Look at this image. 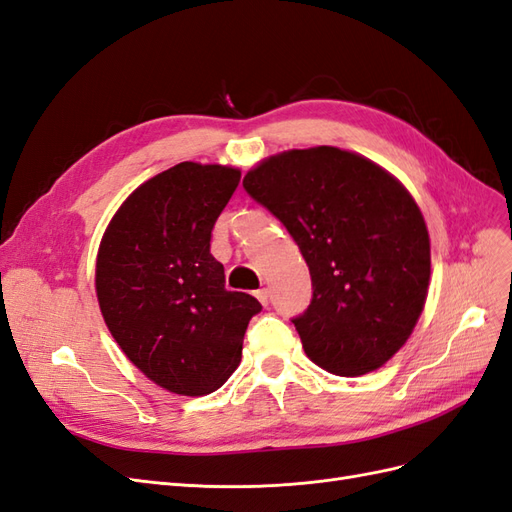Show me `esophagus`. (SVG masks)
<instances>
[{
    "instance_id": "esophagus-1",
    "label": "esophagus",
    "mask_w": 512,
    "mask_h": 512,
    "mask_svg": "<svg viewBox=\"0 0 512 512\" xmlns=\"http://www.w3.org/2000/svg\"><path fill=\"white\" fill-rule=\"evenodd\" d=\"M256 299H258L262 305H269V290H267V288L256 290Z\"/></svg>"
}]
</instances>
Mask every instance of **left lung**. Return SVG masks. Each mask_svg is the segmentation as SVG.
Here are the masks:
<instances>
[{
	"mask_svg": "<svg viewBox=\"0 0 512 512\" xmlns=\"http://www.w3.org/2000/svg\"><path fill=\"white\" fill-rule=\"evenodd\" d=\"M309 267L312 301L292 318L305 354L335 376H363L406 344L431 275L429 232L410 192L359 153L292 149L243 179Z\"/></svg>",
	"mask_w": 512,
	"mask_h": 512,
	"instance_id": "left-lung-1",
	"label": "left lung"
}]
</instances>
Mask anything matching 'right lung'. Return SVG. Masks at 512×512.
Listing matches in <instances>:
<instances>
[{"label": "right lung", "instance_id": "right-lung-1", "mask_svg": "<svg viewBox=\"0 0 512 512\" xmlns=\"http://www.w3.org/2000/svg\"><path fill=\"white\" fill-rule=\"evenodd\" d=\"M241 170L181 162L136 188L108 224L96 292L123 354L162 389L213 393L241 361L243 335L262 305L224 286L211 230Z\"/></svg>", "mask_w": 512, "mask_h": 512}]
</instances>
